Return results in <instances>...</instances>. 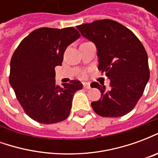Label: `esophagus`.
<instances>
[{"instance_id": "1", "label": "esophagus", "mask_w": 158, "mask_h": 158, "mask_svg": "<svg viewBox=\"0 0 158 158\" xmlns=\"http://www.w3.org/2000/svg\"><path fill=\"white\" fill-rule=\"evenodd\" d=\"M83 85H84L85 89H90V84L89 82H83Z\"/></svg>"}]
</instances>
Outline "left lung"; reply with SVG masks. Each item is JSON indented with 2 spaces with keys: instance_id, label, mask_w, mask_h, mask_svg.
<instances>
[{
  "instance_id": "left-lung-1",
  "label": "left lung",
  "mask_w": 158,
  "mask_h": 158,
  "mask_svg": "<svg viewBox=\"0 0 158 158\" xmlns=\"http://www.w3.org/2000/svg\"><path fill=\"white\" fill-rule=\"evenodd\" d=\"M81 35L97 49L98 69L110 79V88L91 84L101 91V98L91 102L98 115L123 116L135 106L150 78L148 56L135 34L111 19L97 20L77 26Z\"/></svg>"
}]
</instances>
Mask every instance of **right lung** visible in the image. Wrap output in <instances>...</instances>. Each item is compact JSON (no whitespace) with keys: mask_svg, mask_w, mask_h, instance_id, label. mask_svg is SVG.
<instances>
[{"mask_svg":"<svg viewBox=\"0 0 158 158\" xmlns=\"http://www.w3.org/2000/svg\"><path fill=\"white\" fill-rule=\"evenodd\" d=\"M80 37L73 27L40 28L23 40L10 63V85L25 113L36 122L50 124L65 120L73 95L83 88L79 80L56 85L55 68L64 52Z\"/></svg>","mask_w":158,"mask_h":158,"instance_id":"1","label":"right lung"}]
</instances>
